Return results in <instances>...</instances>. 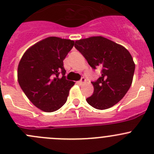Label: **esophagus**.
<instances>
[{
  "mask_svg": "<svg viewBox=\"0 0 154 154\" xmlns=\"http://www.w3.org/2000/svg\"><path fill=\"white\" fill-rule=\"evenodd\" d=\"M86 83V79L84 78V77H82L81 78V80H80V81L78 82V83L80 85H83V84H84V83Z\"/></svg>",
  "mask_w": 154,
  "mask_h": 154,
  "instance_id": "esophagus-1",
  "label": "esophagus"
}]
</instances>
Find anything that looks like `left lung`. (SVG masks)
<instances>
[{
    "mask_svg": "<svg viewBox=\"0 0 154 154\" xmlns=\"http://www.w3.org/2000/svg\"><path fill=\"white\" fill-rule=\"evenodd\" d=\"M75 48L93 69L101 68V76L92 82L94 92L86 98L94 108L105 110L118 103L130 88L135 65L122 45L101 36L75 41Z\"/></svg>",
    "mask_w": 154,
    "mask_h": 154,
    "instance_id": "1",
    "label": "left lung"
}]
</instances>
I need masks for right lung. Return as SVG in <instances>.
Returning <instances> with one entry per match:
<instances>
[{"mask_svg":"<svg viewBox=\"0 0 154 154\" xmlns=\"http://www.w3.org/2000/svg\"><path fill=\"white\" fill-rule=\"evenodd\" d=\"M74 41L49 37L25 51L18 65L19 86L37 108L53 112L65 104L74 81L65 79L63 60ZM62 72L63 77L59 78Z\"/></svg>","mask_w":154,"mask_h":154,"instance_id":"1","label":"right lung"}]
</instances>
